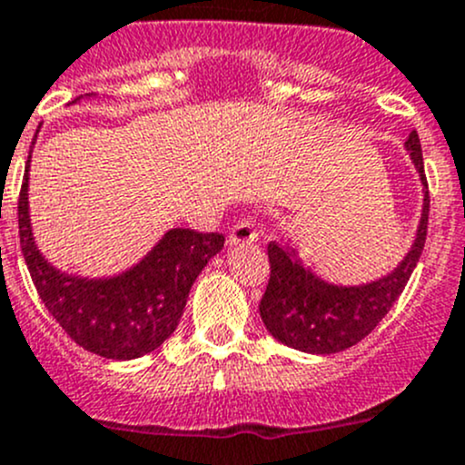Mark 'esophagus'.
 Returning <instances> with one entry per match:
<instances>
[{
    "mask_svg": "<svg viewBox=\"0 0 465 465\" xmlns=\"http://www.w3.org/2000/svg\"><path fill=\"white\" fill-rule=\"evenodd\" d=\"M257 239H260V232L252 222H237L228 232V243H255Z\"/></svg>",
    "mask_w": 465,
    "mask_h": 465,
    "instance_id": "1",
    "label": "esophagus"
}]
</instances>
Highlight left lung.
<instances>
[{
    "label": "left lung",
    "instance_id": "1",
    "mask_svg": "<svg viewBox=\"0 0 465 465\" xmlns=\"http://www.w3.org/2000/svg\"><path fill=\"white\" fill-rule=\"evenodd\" d=\"M422 183V217L416 239L398 269L375 282L360 287H337L316 278L301 264L296 252L278 242L269 243L271 275L260 301V316L266 330L284 346L312 355H332L369 337L407 287L425 248L430 222V187L422 164L418 133L404 142Z\"/></svg>",
    "mask_w": 465,
    "mask_h": 465
}]
</instances>
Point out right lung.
<instances>
[{
    "mask_svg": "<svg viewBox=\"0 0 465 465\" xmlns=\"http://www.w3.org/2000/svg\"><path fill=\"white\" fill-rule=\"evenodd\" d=\"M29 163L17 199L20 246L49 314L72 341L105 360H135L163 346L181 321L196 275L222 251L226 237L173 228L126 273L108 280L65 275L40 255L31 234Z\"/></svg>",
    "mask_w": 465,
    "mask_h": 465,
    "instance_id": "right-lung-1",
    "label": "right lung"
}]
</instances>
